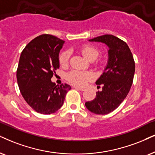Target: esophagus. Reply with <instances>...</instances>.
<instances>
[{"label":"esophagus","mask_w":155,"mask_h":155,"mask_svg":"<svg viewBox=\"0 0 155 155\" xmlns=\"http://www.w3.org/2000/svg\"><path fill=\"white\" fill-rule=\"evenodd\" d=\"M74 88H75V89H76L80 90V91H84V90H85V89H84V88H83V87H74Z\"/></svg>","instance_id":"esophagus-1"}]
</instances>
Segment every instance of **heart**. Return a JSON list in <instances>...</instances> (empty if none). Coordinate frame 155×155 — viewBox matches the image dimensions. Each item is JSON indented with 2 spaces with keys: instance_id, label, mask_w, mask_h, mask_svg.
Instances as JSON below:
<instances>
[{
  "instance_id": "b5f03b06",
  "label": "heart",
  "mask_w": 155,
  "mask_h": 155,
  "mask_svg": "<svg viewBox=\"0 0 155 155\" xmlns=\"http://www.w3.org/2000/svg\"><path fill=\"white\" fill-rule=\"evenodd\" d=\"M81 51L85 57L90 61H94L99 56L100 51L99 48L91 44L84 45L81 47ZM70 57V52L64 51L59 56V63L62 66H66L68 64ZM66 79L70 83L77 86H84L87 82L94 79V74L91 71H82L78 70H73L66 75Z\"/></svg>"
}]
</instances>
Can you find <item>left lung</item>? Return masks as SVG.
<instances>
[{"label": "left lung", "mask_w": 155, "mask_h": 155, "mask_svg": "<svg viewBox=\"0 0 155 155\" xmlns=\"http://www.w3.org/2000/svg\"><path fill=\"white\" fill-rule=\"evenodd\" d=\"M89 41L107 45L109 58L104 71L96 81L102 86V90L98 91L95 99L86 102L85 106L97 114H107L121 104L130 91L135 71L134 58L128 45L113 35H103Z\"/></svg>", "instance_id": "left-lung-1"}]
</instances>
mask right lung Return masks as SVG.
<instances>
[{"label":"right lung","mask_w":155,"mask_h":155,"mask_svg":"<svg viewBox=\"0 0 155 155\" xmlns=\"http://www.w3.org/2000/svg\"><path fill=\"white\" fill-rule=\"evenodd\" d=\"M65 41L49 34L37 36L21 52L16 76L19 89L28 104L36 112L50 114L63 105L69 85L51 81L59 68L58 54Z\"/></svg>","instance_id":"1"}]
</instances>
